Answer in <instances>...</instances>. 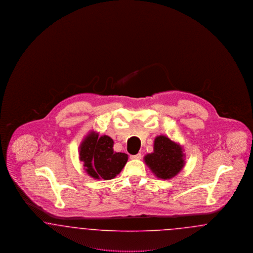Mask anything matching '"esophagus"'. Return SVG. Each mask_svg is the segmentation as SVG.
Returning a JSON list of instances; mask_svg holds the SVG:
<instances>
[{
  "label": "esophagus",
  "mask_w": 253,
  "mask_h": 253,
  "mask_svg": "<svg viewBox=\"0 0 253 253\" xmlns=\"http://www.w3.org/2000/svg\"><path fill=\"white\" fill-rule=\"evenodd\" d=\"M130 158H131V159H140V158H141V154L138 153V154H136V155H134V156H130Z\"/></svg>",
  "instance_id": "1"
}]
</instances>
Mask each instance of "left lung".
Masks as SVG:
<instances>
[{
    "label": "left lung",
    "mask_w": 253,
    "mask_h": 253,
    "mask_svg": "<svg viewBox=\"0 0 253 253\" xmlns=\"http://www.w3.org/2000/svg\"><path fill=\"white\" fill-rule=\"evenodd\" d=\"M184 155L180 146L167 136L159 135L155 140L154 153L145 157V162L158 178L169 179L184 166Z\"/></svg>",
    "instance_id": "8db88e82"
}]
</instances>
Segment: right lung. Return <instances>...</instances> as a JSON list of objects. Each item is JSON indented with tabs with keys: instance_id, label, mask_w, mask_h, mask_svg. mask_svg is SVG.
Returning <instances> with one entry per match:
<instances>
[{
	"instance_id": "add662e5",
	"label": "right lung",
	"mask_w": 253,
	"mask_h": 253,
	"mask_svg": "<svg viewBox=\"0 0 253 253\" xmlns=\"http://www.w3.org/2000/svg\"><path fill=\"white\" fill-rule=\"evenodd\" d=\"M113 146L114 141L108 135L98 137L96 132L87 135L81 145L80 158L84 161V169L90 176L109 180L121 172L128 156L114 152Z\"/></svg>"
}]
</instances>
